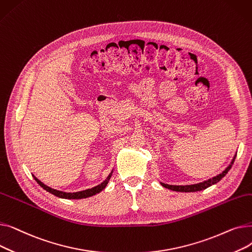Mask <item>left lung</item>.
Instances as JSON below:
<instances>
[{"label":"left lung","mask_w":252,"mask_h":252,"mask_svg":"<svg viewBox=\"0 0 252 252\" xmlns=\"http://www.w3.org/2000/svg\"><path fill=\"white\" fill-rule=\"evenodd\" d=\"M235 158L236 155L234 156V158L232 159L231 163L229 164V166L224 169L221 174H220L217 177H214L213 179H209L207 181H204L202 183H198V184H194V185H186V186H175V185H167L164 183H160L164 188H167L169 190H173V191H177V192H197V191H201L204 190L208 187H210L211 185H215L218 182H220L224 176L228 174V171L231 169L234 161H235Z\"/></svg>","instance_id":"obj_1"}]
</instances>
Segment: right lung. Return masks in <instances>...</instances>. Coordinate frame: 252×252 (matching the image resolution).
<instances>
[{
	"label": "right lung",
	"mask_w": 252,
	"mask_h": 252,
	"mask_svg": "<svg viewBox=\"0 0 252 252\" xmlns=\"http://www.w3.org/2000/svg\"><path fill=\"white\" fill-rule=\"evenodd\" d=\"M111 175H112V171L111 174L107 177V179H106L103 183H101L100 185H98V186L92 188V189H87V190H84V191H79V192H75V193H66V192H62V191H58V190H55V189H52L48 186H46L45 184H43L41 181H39L38 179H36L34 176H32L34 178V180L36 181V183L41 186L42 188H44L46 191H48L49 193L55 195L59 198H64V199H83V198H88V197H91L93 195H96L97 193H100L103 189H105V187L107 186V184L111 178Z\"/></svg>",
	"instance_id": "1"
}]
</instances>
